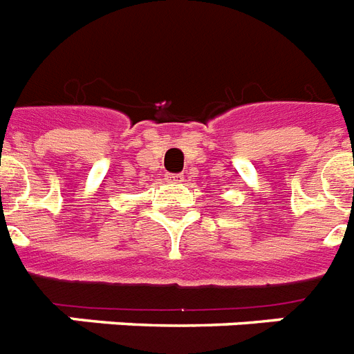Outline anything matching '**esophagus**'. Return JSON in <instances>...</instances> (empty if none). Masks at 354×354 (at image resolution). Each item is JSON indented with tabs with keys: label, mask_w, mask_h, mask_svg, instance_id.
<instances>
[{
	"label": "esophagus",
	"mask_w": 354,
	"mask_h": 354,
	"mask_svg": "<svg viewBox=\"0 0 354 354\" xmlns=\"http://www.w3.org/2000/svg\"><path fill=\"white\" fill-rule=\"evenodd\" d=\"M168 180H169V183H183V180H185V175H183V174H169Z\"/></svg>",
	"instance_id": "esophagus-1"
}]
</instances>
